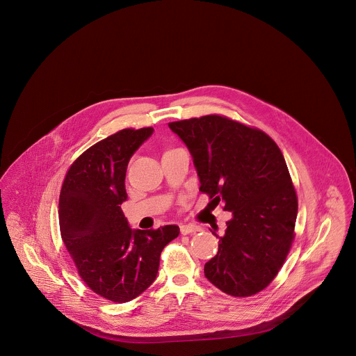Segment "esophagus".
<instances>
[{
	"label": "esophagus",
	"mask_w": 356,
	"mask_h": 356,
	"mask_svg": "<svg viewBox=\"0 0 356 356\" xmlns=\"http://www.w3.org/2000/svg\"><path fill=\"white\" fill-rule=\"evenodd\" d=\"M202 228L199 225H195V224H183L180 225V232L181 235H189V234H195V232H199Z\"/></svg>",
	"instance_id": "1"
}]
</instances>
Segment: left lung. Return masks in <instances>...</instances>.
Returning <instances> with one entry per match:
<instances>
[{"instance_id": "1", "label": "left lung", "mask_w": 356, "mask_h": 356, "mask_svg": "<svg viewBox=\"0 0 356 356\" xmlns=\"http://www.w3.org/2000/svg\"><path fill=\"white\" fill-rule=\"evenodd\" d=\"M192 156L200 191L232 212L205 277L232 296H251L282 268L293 240L298 197L286 160L264 132L218 115L170 122Z\"/></svg>"}]
</instances>
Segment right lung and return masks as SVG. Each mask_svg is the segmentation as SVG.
Masks as SVG:
<instances>
[{
  "label": "right lung",
  "instance_id": "obj_1",
  "mask_svg": "<svg viewBox=\"0 0 356 356\" xmlns=\"http://www.w3.org/2000/svg\"><path fill=\"white\" fill-rule=\"evenodd\" d=\"M152 134L122 129L92 145L70 165L60 193L64 244L85 284L115 303L149 288L161 251L180 232L177 225L132 229L121 209L128 163Z\"/></svg>",
  "mask_w": 356,
  "mask_h": 356
}]
</instances>
